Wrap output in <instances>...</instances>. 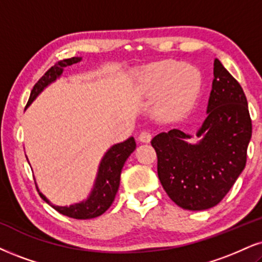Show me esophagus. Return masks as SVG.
<instances>
[{
    "mask_svg": "<svg viewBox=\"0 0 262 262\" xmlns=\"http://www.w3.org/2000/svg\"><path fill=\"white\" fill-rule=\"evenodd\" d=\"M151 140V135L148 131H142L140 135H138V141L143 142V143H148Z\"/></svg>",
    "mask_w": 262,
    "mask_h": 262,
    "instance_id": "obj_1",
    "label": "esophagus"
}]
</instances>
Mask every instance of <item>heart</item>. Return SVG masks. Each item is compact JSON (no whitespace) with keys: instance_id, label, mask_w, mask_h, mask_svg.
<instances>
[{"instance_id":"obj_1","label":"heart","mask_w":262,"mask_h":262,"mask_svg":"<svg viewBox=\"0 0 262 262\" xmlns=\"http://www.w3.org/2000/svg\"><path fill=\"white\" fill-rule=\"evenodd\" d=\"M142 92L148 96L161 95L158 111L166 118L186 114L200 90V74L195 68L176 62H158L144 67L138 74Z\"/></svg>"}]
</instances>
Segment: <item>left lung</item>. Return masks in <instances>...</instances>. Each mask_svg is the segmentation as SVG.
Listing matches in <instances>:
<instances>
[{"mask_svg": "<svg viewBox=\"0 0 262 262\" xmlns=\"http://www.w3.org/2000/svg\"><path fill=\"white\" fill-rule=\"evenodd\" d=\"M198 141L179 128L151 140L158 176L167 195L182 209L198 211L217 205L244 170L251 138L247 97L239 82L214 60V80Z\"/></svg>", "mask_w": 262, "mask_h": 262, "instance_id": "obj_1", "label": "left lung"}]
</instances>
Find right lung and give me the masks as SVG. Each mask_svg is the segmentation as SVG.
<instances>
[{
  "label": "right lung",
  "instance_id": "add662e5",
  "mask_svg": "<svg viewBox=\"0 0 262 262\" xmlns=\"http://www.w3.org/2000/svg\"><path fill=\"white\" fill-rule=\"evenodd\" d=\"M81 57H73L69 59H63L60 62L47 70V73L41 77L34 86L30 93L27 108L36 99V97L43 91L48 85L56 81L58 77L62 76L64 68L73 66L81 62ZM25 108V109H27ZM136 149V142L134 137L127 138V140L116 143L112 146L105 154L103 156L101 163H99L97 176L93 183V188L87 196V199L82 202L75 203L69 206H58L53 205L42 193L38 190V194L47 204L52 205L54 209L60 214L69 216V217L77 219V220H87V219L98 217L102 214H104L109 206L114 202L116 193H118L119 185H120V175L121 170L124 167L125 161L131 156V153Z\"/></svg>",
  "mask_w": 262,
  "mask_h": 262
}]
</instances>
